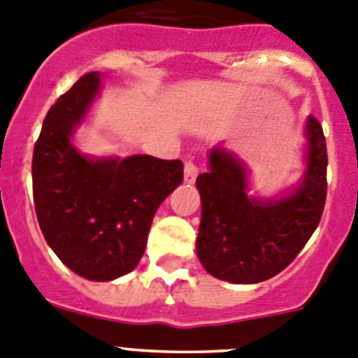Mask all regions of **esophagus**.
<instances>
[{
	"label": "esophagus",
	"instance_id": "1",
	"mask_svg": "<svg viewBox=\"0 0 358 358\" xmlns=\"http://www.w3.org/2000/svg\"><path fill=\"white\" fill-rule=\"evenodd\" d=\"M196 176H198V167H196L194 162H185V167H183V180L185 183H194Z\"/></svg>",
	"mask_w": 358,
	"mask_h": 358
}]
</instances>
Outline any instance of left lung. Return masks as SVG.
<instances>
[{
  "label": "left lung",
  "mask_w": 358,
  "mask_h": 358,
  "mask_svg": "<svg viewBox=\"0 0 358 358\" xmlns=\"http://www.w3.org/2000/svg\"><path fill=\"white\" fill-rule=\"evenodd\" d=\"M305 173L276 198L250 194L243 160L223 146L208 153V171L196 178L201 196L196 253L212 276L259 283L283 271L321 221L327 199V141L320 121L305 123Z\"/></svg>",
  "instance_id": "8db88e82"
}]
</instances>
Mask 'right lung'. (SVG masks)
Wrapping results in <instances>:
<instances>
[{"label":"right lung","instance_id":"1","mask_svg":"<svg viewBox=\"0 0 358 358\" xmlns=\"http://www.w3.org/2000/svg\"><path fill=\"white\" fill-rule=\"evenodd\" d=\"M101 75H83L48 112L34 148L38 227L55 255L92 282L134 271L160 203L183 180L182 160L91 157L73 144L99 94Z\"/></svg>","mask_w":358,"mask_h":358}]
</instances>
